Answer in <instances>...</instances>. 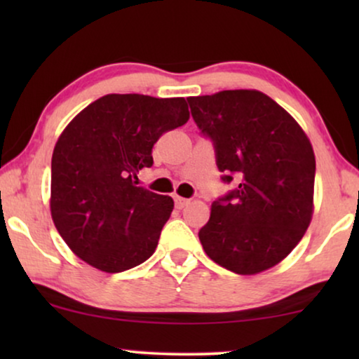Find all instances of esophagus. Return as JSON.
Wrapping results in <instances>:
<instances>
[{"label":"esophagus","mask_w":359,"mask_h":359,"mask_svg":"<svg viewBox=\"0 0 359 359\" xmlns=\"http://www.w3.org/2000/svg\"><path fill=\"white\" fill-rule=\"evenodd\" d=\"M189 204V199H184V198H181V196H175V205L178 209H183V208H186V205Z\"/></svg>","instance_id":"esophagus-1"}]
</instances>
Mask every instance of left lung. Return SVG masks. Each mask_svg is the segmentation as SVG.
Here are the masks:
<instances>
[{"label":"left lung","mask_w":359,"mask_h":359,"mask_svg":"<svg viewBox=\"0 0 359 359\" xmlns=\"http://www.w3.org/2000/svg\"><path fill=\"white\" fill-rule=\"evenodd\" d=\"M196 124L212 139L225 183L199 230L208 257L237 274L276 266L296 248L313 214L316 155L296 119L257 90L188 97Z\"/></svg>","instance_id":"8db88e82"}]
</instances>
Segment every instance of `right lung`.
<instances>
[{
    "label": "right lung",
    "mask_w": 359,
    "mask_h": 359,
    "mask_svg": "<svg viewBox=\"0 0 359 359\" xmlns=\"http://www.w3.org/2000/svg\"><path fill=\"white\" fill-rule=\"evenodd\" d=\"M189 119L184 97L106 95L73 117L52 155L50 214L73 253L104 273L154 255L175 208L170 196L137 186L151 149Z\"/></svg>",
    "instance_id": "right-lung-1"
}]
</instances>
